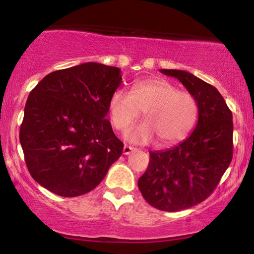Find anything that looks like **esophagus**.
I'll use <instances>...</instances> for the list:
<instances>
[{
    "label": "esophagus",
    "mask_w": 254,
    "mask_h": 254,
    "mask_svg": "<svg viewBox=\"0 0 254 254\" xmlns=\"http://www.w3.org/2000/svg\"><path fill=\"white\" fill-rule=\"evenodd\" d=\"M135 149H136V148H134V147H132V146L125 145V146H124V154H125V155L130 154V153H132L133 151H135Z\"/></svg>",
    "instance_id": "obj_1"
}]
</instances>
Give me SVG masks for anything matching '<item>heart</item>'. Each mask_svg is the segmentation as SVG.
I'll return each instance as SVG.
<instances>
[{
  "label": "heart",
  "mask_w": 254,
  "mask_h": 254,
  "mask_svg": "<svg viewBox=\"0 0 254 254\" xmlns=\"http://www.w3.org/2000/svg\"><path fill=\"white\" fill-rule=\"evenodd\" d=\"M109 117L115 129H125L143 111L146 120L125 132L130 142L146 143L155 137L159 143L171 146L183 141L195 127L198 102L192 94L181 90L164 79L137 81L132 90L118 89L108 102Z\"/></svg>",
  "instance_id": "1"
}]
</instances>
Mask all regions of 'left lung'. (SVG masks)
Instances as JSON below:
<instances>
[{
  "label": "left lung",
  "mask_w": 254,
  "mask_h": 254,
  "mask_svg": "<svg viewBox=\"0 0 254 254\" xmlns=\"http://www.w3.org/2000/svg\"><path fill=\"white\" fill-rule=\"evenodd\" d=\"M195 98L199 117L192 134L173 148L149 152L148 167L137 180L149 205L166 212L193 207L211 195L233 155L232 112L215 87L193 74L160 69Z\"/></svg>",
  "instance_id": "left-lung-1"
}]
</instances>
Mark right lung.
Masks as SVG:
<instances>
[{
  "label": "right lung",
  "mask_w": 254,
  "mask_h": 254,
  "mask_svg": "<svg viewBox=\"0 0 254 254\" xmlns=\"http://www.w3.org/2000/svg\"><path fill=\"white\" fill-rule=\"evenodd\" d=\"M122 82L121 70L96 62L53 71L31 90L20 142L33 179L73 198L95 189L124 143L108 119V102Z\"/></svg>",
  "instance_id": "obj_1"
}]
</instances>
